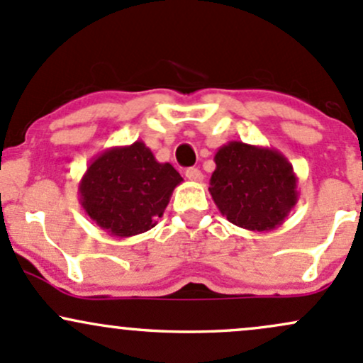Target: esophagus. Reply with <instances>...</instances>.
<instances>
[{
    "label": "esophagus",
    "mask_w": 363,
    "mask_h": 363,
    "mask_svg": "<svg viewBox=\"0 0 363 363\" xmlns=\"http://www.w3.org/2000/svg\"><path fill=\"white\" fill-rule=\"evenodd\" d=\"M186 177H188L191 182H201L203 181V172L200 169H194V167H191V169L186 170Z\"/></svg>",
    "instance_id": "esophagus-1"
}]
</instances>
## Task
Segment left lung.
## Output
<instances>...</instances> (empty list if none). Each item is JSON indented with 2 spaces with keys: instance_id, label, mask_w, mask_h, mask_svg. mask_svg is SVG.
<instances>
[{
  "instance_id": "obj_1",
  "label": "left lung",
  "mask_w": 363,
  "mask_h": 363,
  "mask_svg": "<svg viewBox=\"0 0 363 363\" xmlns=\"http://www.w3.org/2000/svg\"><path fill=\"white\" fill-rule=\"evenodd\" d=\"M213 162L208 191L227 220L253 233L284 224L298 201V177L281 151L229 141Z\"/></svg>"
}]
</instances>
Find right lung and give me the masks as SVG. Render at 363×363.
<instances>
[{
    "mask_svg": "<svg viewBox=\"0 0 363 363\" xmlns=\"http://www.w3.org/2000/svg\"><path fill=\"white\" fill-rule=\"evenodd\" d=\"M182 182L170 163H160L143 141L96 155L79 182L87 217L111 238H130L157 225Z\"/></svg>",
    "mask_w": 363,
    "mask_h": 363,
    "instance_id": "1",
    "label": "right lung"
}]
</instances>
